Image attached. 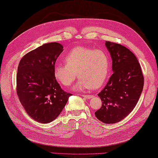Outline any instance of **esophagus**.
Segmentation results:
<instances>
[{"mask_svg":"<svg viewBox=\"0 0 158 158\" xmlns=\"http://www.w3.org/2000/svg\"><path fill=\"white\" fill-rule=\"evenodd\" d=\"M82 96L87 98V99H90V98L93 97V96H91V95H82Z\"/></svg>","mask_w":158,"mask_h":158,"instance_id":"obj_1","label":"esophagus"}]
</instances>
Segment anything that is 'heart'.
<instances>
[{
    "instance_id": "b5f03b06",
    "label": "heart",
    "mask_w": 158,
    "mask_h": 158,
    "mask_svg": "<svg viewBox=\"0 0 158 158\" xmlns=\"http://www.w3.org/2000/svg\"><path fill=\"white\" fill-rule=\"evenodd\" d=\"M64 62L65 64L55 65L53 75L65 87L72 84L78 76L80 79L74 87L75 90L99 88L108 76L109 58L102 50L76 47L65 56Z\"/></svg>"
}]
</instances>
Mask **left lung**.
Returning <instances> with one entry per match:
<instances>
[{
  "instance_id": "8db88e82",
  "label": "left lung",
  "mask_w": 158,
  "mask_h": 158,
  "mask_svg": "<svg viewBox=\"0 0 158 158\" xmlns=\"http://www.w3.org/2000/svg\"><path fill=\"white\" fill-rule=\"evenodd\" d=\"M111 54L114 73L98 96L102 100L95 112L100 121L114 124L123 120L138 102L144 87V76L138 59L127 47L106 41Z\"/></svg>"
}]
</instances>
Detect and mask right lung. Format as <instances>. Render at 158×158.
<instances>
[{
	"mask_svg": "<svg viewBox=\"0 0 158 158\" xmlns=\"http://www.w3.org/2000/svg\"><path fill=\"white\" fill-rule=\"evenodd\" d=\"M63 51L58 43L44 44L20 60L16 75L20 102L31 118L49 123L60 115L71 94L61 89L53 75L56 61Z\"/></svg>",
	"mask_w": 158,
	"mask_h": 158,
	"instance_id": "obj_1",
	"label": "right lung"
}]
</instances>
